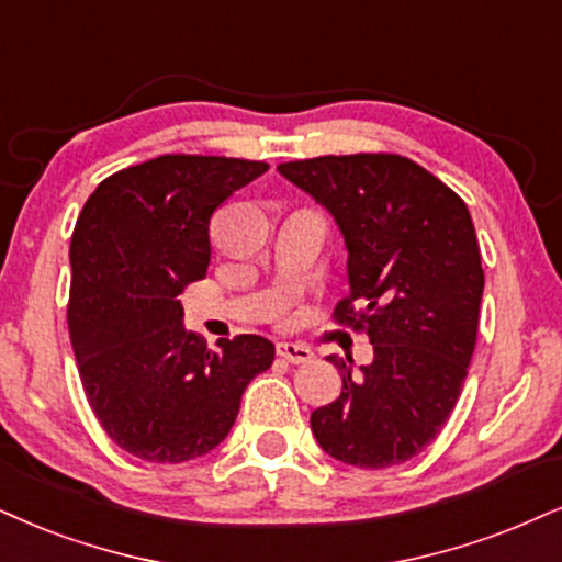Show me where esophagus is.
Returning a JSON list of instances; mask_svg holds the SVG:
<instances>
[{"mask_svg": "<svg viewBox=\"0 0 562 562\" xmlns=\"http://www.w3.org/2000/svg\"><path fill=\"white\" fill-rule=\"evenodd\" d=\"M276 355L281 359H286V362L292 364H307L310 359H313V351H310V346L304 344H292V341H281L276 346Z\"/></svg>", "mask_w": 562, "mask_h": 562, "instance_id": "34e87169", "label": "esophagus"}]
</instances>
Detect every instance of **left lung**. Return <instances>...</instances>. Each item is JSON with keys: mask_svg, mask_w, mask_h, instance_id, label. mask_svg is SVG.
I'll use <instances>...</instances> for the list:
<instances>
[{"mask_svg": "<svg viewBox=\"0 0 562 562\" xmlns=\"http://www.w3.org/2000/svg\"><path fill=\"white\" fill-rule=\"evenodd\" d=\"M279 171L341 226L351 292L334 321L375 349L362 375L330 357L341 396L315 408L310 427L338 461L396 467L446 427L474 355L484 270L469 207L396 154L317 156Z\"/></svg>", "mask_w": 562, "mask_h": 562, "instance_id": "1", "label": "left lung"}]
</instances>
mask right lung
<instances>
[{
  "instance_id": "add662e5",
  "label": "right lung",
  "mask_w": 562,
  "mask_h": 562,
  "mask_svg": "<svg viewBox=\"0 0 562 562\" xmlns=\"http://www.w3.org/2000/svg\"><path fill=\"white\" fill-rule=\"evenodd\" d=\"M266 161L169 154L106 177L75 224L67 325L82 391L116 446L182 463L226 438L273 344L187 334L179 294L205 279L211 216Z\"/></svg>"
}]
</instances>
